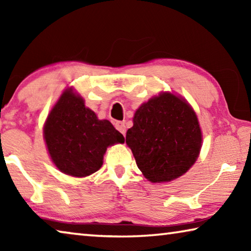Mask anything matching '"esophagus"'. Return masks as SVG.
<instances>
[{
    "instance_id": "obj_1",
    "label": "esophagus",
    "mask_w": 251,
    "mask_h": 251,
    "mask_svg": "<svg viewBox=\"0 0 251 251\" xmlns=\"http://www.w3.org/2000/svg\"><path fill=\"white\" fill-rule=\"evenodd\" d=\"M115 127H116L118 130L121 131L123 135L126 134V126H125V124L123 122H116L115 123Z\"/></svg>"
}]
</instances>
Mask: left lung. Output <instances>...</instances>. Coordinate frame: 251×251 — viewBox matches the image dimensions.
I'll use <instances>...</instances> for the list:
<instances>
[{"instance_id":"left-lung-1","label":"left lung","mask_w":251,"mask_h":251,"mask_svg":"<svg viewBox=\"0 0 251 251\" xmlns=\"http://www.w3.org/2000/svg\"><path fill=\"white\" fill-rule=\"evenodd\" d=\"M126 143L148 180L171 181L184 175L196 161L201 130L189 104L164 93L137 109Z\"/></svg>"}]
</instances>
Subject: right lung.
<instances>
[{"mask_svg": "<svg viewBox=\"0 0 251 251\" xmlns=\"http://www.w3.org/2000/svg\"><path fill=\"white\" fill-rule=\"evenodd\" d=\"M50 158L59 171L85 177L103 165L106 148L125 138L108 121H100L82 97L67 90L50 110L44 126Z\"/></svg>", "mask_w": 251, "mask_h": 251, "instance_id": "obj_1", "label": "right lung"}]
</instances>
